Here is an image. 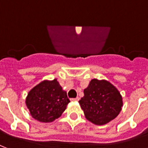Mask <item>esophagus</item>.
<instances>
[{
	"label": "esophagus",
	"instance_id": "34e87169",
	"mask_svg": "<svg viewBox=\"0 0 148 148\" xmlns=\"http://www.w3.org/2000/svg\"><path fill=\"white\" fill-rule=\"evenodd\" d=\"M79 100V97H75V98H72V99H71V101H78Z\"/></svg>",
	"mask_w": 148,
	"mask_h": 148
}]
</instances>
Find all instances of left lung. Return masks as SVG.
<instances>
[{
    "label": "left lung",
    "instance_id": "1",
    "mask_svg": "<svg viewBox=\"0 0 148 148\" xmlns=\"http://www.w3.org/2000/svg\"><path fill=\"white\" fill-rule=\"evenodd\" d=\"M79 101L86 119L95 125H104L119 114L123 106L120 93L112 83L94 79L83 91Z\"/></svg>",
    "mask_w": 148,
    "mask_h": 148
}]
</instances>
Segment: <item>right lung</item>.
<instances>
[{"mask_svg":"<svg viewBox=\"0 0 148 148\" xmlns=\"http://www.w3.org/2000/svg\"><path fill=\"white\" fill-rule=\"evenodd\" d=\"M69 102L66 91L57 79L39 83L29 92L25 100L32 117L42 123H51L60 117Z\"/></svg>","mask_w":148,"mask_h":148,"instance_id":"right-lung-1","label":"right lung"}]
</instances>
